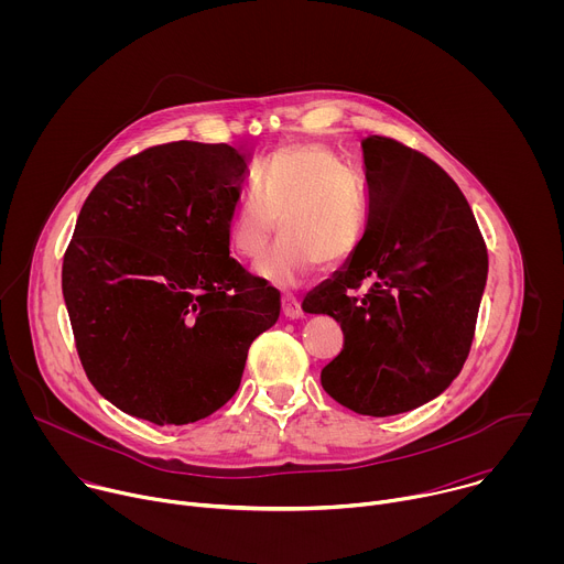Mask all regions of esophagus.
I'll return each mask as SVG.
<instances>
[{
    "instance_id": "34e87169",
    "label": "esophagus",
    "mask_w": 564,
    "mask_h": 564,
    "mask_svg": "<svg viewBox=\"0 0 564 564\" xmlns=\"http://www.w3.org/2000/svg\"><path fill=\"white\" fill-rule=\"evenodd\" d=\"M283 316H285V318H299V316H303V310H301V303H299L296 296H292V294H285V296H283Z\"/></svg>"
}]
</instances>
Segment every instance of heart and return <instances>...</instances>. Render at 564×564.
Listing matches in <instances>:
<instances>
[{
	"label": "heart",
	"mask_w": 564,
	"mask_h": 564,
	"mask_svg": "<svg viewBox=\"0 0 564 564\" xmlns=\"http://www.w3.org/2000/svg\"><path fill=\"white\" fill-rule=\"evenodd\" d=\"M368 196L357 176L324 144L279 149L261 167L229 220V248L259 259L279 229L281 243L257 265L279 288L305 285L318 265L337 270L361 248L368 231Z\"/></svg>",
	"instance_id": "b5f03b06"
}]
</instances>
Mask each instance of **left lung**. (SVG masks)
<instances>
[{
    "label": "left lung",
    "mask_w": 564,
    "mask_h": 564,
    "mask_svg": "<svg viewBox=\"0 0 564 564\" xmlns=\"http://www.w3.org/2000/svg\"><path fill=\"white\" fill-rule=\"evenodd\" d=\"M368 231L357 254L303 299L344 330L321 386L370 417L413 411L459 375L489 254L475 216L433 160L386 135L361 140Z\"/></svg>",
    "instance_id": "1"
}]
</instances>
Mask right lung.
<instances>
[{"instance_id":"add662e5","label":"right lung","mask_w":564,"mask_h":564,"mask_svg":"<svg viewBox=\"0 0 564 564\" xmlns=\"http://www.w3.org/2000/svg\"><path fill=\"white\" fill-rule=\"evenodd\" d=\"M250 155L205 142L149 147L79 209L62 292L96 390L158 426L209 417L234 397L281 299L229 257Z\"/></svg>"}]
</instances>
